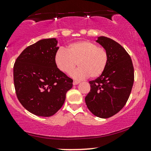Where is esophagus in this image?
Instances as JSON below:
<instances>
[{
  "label": "esophagus",
  "instance_id": "esophagus-1",
  "mask_svg": "<svg viewBox=\"0 0 151 151\" xmlns=\"http://www.w3.org/2000/svg\"><path fill=\"white\" fill-rule=\"evenodd\" d=\"M80 83V81L74 80V81H73V84H74V85H77V84H78V83Z\"/></svg>",
  "mask_w": 151,
  "mask_h": 151
}]
</instances>
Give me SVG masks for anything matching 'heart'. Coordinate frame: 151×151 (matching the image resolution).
Returning <instances> with one entry per match:
<instances>
[{"instance_id":"1","label":"heart","mask_w":151,"mask_h":151,"mask_svg":"<svg viewBox=\"0 0 151 151\" xmlns=\"http://www.w3.org/2000/svg\"><path fill=\"white\" fill-rule=\"evenodd\" d=\"M109 55L106 49L89 41L72 43L68 50L60 48L56 52L55 62L58 68L70 73L78 64L79 68L70 74L74 79H81L90 76L98 78L106 70Z\"/></svg>"}]
</instances>
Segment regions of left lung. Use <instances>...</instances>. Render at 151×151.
<instances>
[{
  "mask_svg": "<svg viewBox=\"0 0 151 151\" xmlns=\"http://www.w3.org/2000/svg\"><path fill=\"white\" fill-rule=\"evenodd\" d=\"M108 52L106 70L90 81V92L85 98L87 108L94 115L108 118L120 111L127 102L134 81L132 59L117 42L105 36L96 41Z\"/></svg>",
  "mask_w": 151,
  "mask_h": 151,
  "instance_id": "1",
  "label": "left lung"
}]
</instances>
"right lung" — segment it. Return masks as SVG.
<instances>
[{
    "label": "right lung",
    "instance_id": "obj_1",
    "mask_svg": "<svg viewBox=\"0 0 151 151\" xmlns=\"http://www.w3.org/2000/svg\"><path fill=\"white\" fill-rule=\"evenodd\" d=\"M56 39H46L26 48L14 64L13 79L19 101L31 113L50 117L63 105L73 80L57 68Z\"/></svg>",
    "mask_w": 151,
    "mask_h": 151
}]
</instances>
